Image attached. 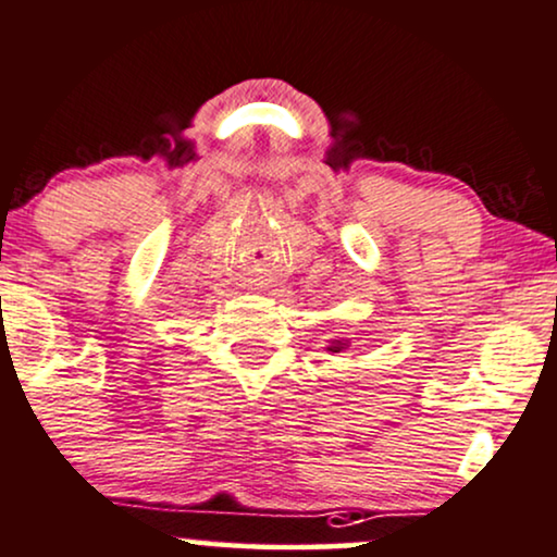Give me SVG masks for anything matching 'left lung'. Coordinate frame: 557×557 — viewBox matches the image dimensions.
<instances>
[{"label":"left lung","instance_id":"8db88e82","mask_svg":"<svg viewBox=\"0 0 557 557\" xmlns=\"http://www.w3.org/2000/svg\"><path fill=\"white\" fill-rule=\"evenodd\" d=\"M348 344H344V341H338V344H333L330 346V351H341V348H346Z\"/></svg>","mask_w":557,"mask_h":557}]
</instances>
